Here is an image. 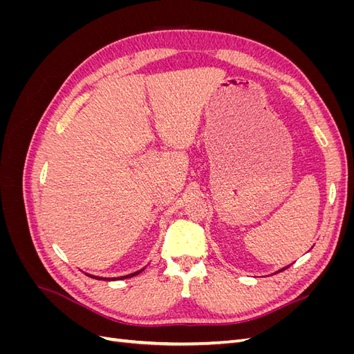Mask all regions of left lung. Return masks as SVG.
Listing matches in <instances>:
<instances>
[{
    "label": "left lung",
    "mask_w": 354,
    "mask_h": 354,
    "mask_svg": "<svg viewBox=\"0 0 354 354\" xmlns=\"http://www.w3.org/2000/svg\"><path fill=\"white\" fill-rule=\"evenodd\" d=\"M285 269H286V267H283V269H281V270H279V272H282V270H285ZM276 273H277V272H276Z\"/></svg>",
    "instance_id": "obj_1"
}]
</instances>
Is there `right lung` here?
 <instances>
[{"label": "right lung", "mask_w": 354, "mask_h": 354, "mask_svg": "<svg viewBox=\"0 0 354 354\" xmlns=\"http://www.w3.org/2000/svg\"><path fill=\"white\" fill-rule=\"evenodd\" d=\"M145 269H142V270H138V272H134V273H130V274H125V276H120V277H99V276H93V274H88L87 273V276H90V277H93V279H103V281H118V279H128V277H133V276H136V274H138V273H142Z\"/></svg>", "instance_id": "add662e5"}]
</instances>
